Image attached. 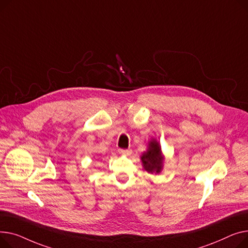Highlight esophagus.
Instances as JSON below:
<instances>
[{
    "label": "esophagus",
    "mask_w": 248,
    "mask_h": 248,
    "mask_svg": "<svg viewBox=\"0 0 248 248\" xmlns=\"http://www.w3.org/2000/svg\"><path fill=\"white\" fill-rule=\"evenodd\" d=\"M118 152H119V154H122V155H130L131 153H132V151H131L130 149H119Z\"/></svg>",
    "instance_id": "obj_1"
}]
</instances>
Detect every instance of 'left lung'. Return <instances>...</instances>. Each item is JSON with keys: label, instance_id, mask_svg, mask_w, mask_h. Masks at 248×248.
<instances>
[{"label": "left lung", "instance_id": "left-lung-1", "mask_svg": "<svg viewBox=\"0 0 248 248\" xmlns=\"http://www.w3.org/2000/svg\"><path fill=\"white\" fill-rule=\"evenodd\" d=\"M141 161L144 169L148 173L158 174L163 168L164 157L162 156L161 147L159 143L152 139L148 144V149L141 156Z\"/></svg>", "mask_w": 248, "mask_h": 248}]
</instances>
